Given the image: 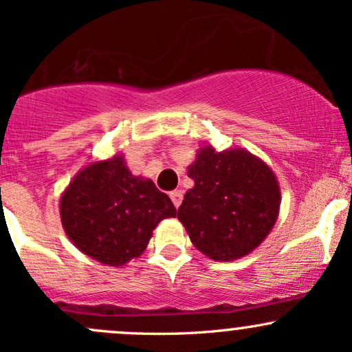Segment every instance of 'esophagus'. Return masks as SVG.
Segmentation results:
<instances>
[{
	"mask_svg": "<svg viewBox=\"0 0 352 352\" xmlns=\"http://www.w3.org/2000/svg\"><path fill=\"white\" fill-rule=\"evenodd\" d=\"M170 199H172L173 206L180 207V204H182V199H184V194L180 190H173V192H170Z\"/></svg>",
	"mask_w": 352,
	"mask_h": 352,
	"instance_id": "obj_1",
	"label": "esophagus"
}]
</instances>
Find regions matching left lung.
I'll return each mask as SVG.
<instances>
[{
  "mask_svg": "<svg viewBox=\"0 0 352 352\" xmlns=\"http://www.w3.org/2000/svg\"><path fill=\"white\" fill-rule=\"evenodd\" d=\"M194 188L177 217L200 252L214 261H235L252 252L277 220L280 192L264 162L245 150L217 153L206 146L188 168Z\"/></svg>",
  "mask_w": 352,
  "mask_h": 352,
  "instance_id": "obj_1",
  "label": "left lung"
}]
</instances>
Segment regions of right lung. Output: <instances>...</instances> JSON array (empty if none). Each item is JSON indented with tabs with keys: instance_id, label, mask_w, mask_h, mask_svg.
<instances>
[{
	"instance_id": "obj_1",
	"label": "right lung",
	"mask_w": 352,
	"mask_h": 352,
	"mask_svg": "<svg viewBox=\"0 0 352 352\" xmlns=\"http://www.w3.org/2000/svg\"><path fill=\"white\" fill-rule=\"evenodd\" d=\"M60 214L83 254L123 265L144 252L157 223L175 217L177 208L152 180L133 177L118 155L83 168L61 197Z\"/></svg>"
}]
</instances>
